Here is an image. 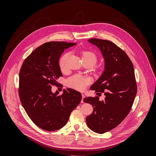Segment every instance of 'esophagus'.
<instances>
[{
	"mask_svg": "<svg viewBox=\"0 0 156 156\" xmlns=\"http://www.w3.org/2000/svg\"><path fill=\"white\" fill-rule=\"evenodd\" d=\"M84 98H85V95L84 94H82L81 103H83V99Z\"/></svg>",
	"mask_w": 156,
	"mask_h": 156,
	"instance_id": "34e87169",
	"label": "esophagus"
}]
</instances>
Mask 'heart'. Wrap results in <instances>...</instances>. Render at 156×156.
Returning a JSON list of instances; mask_svg holds the SVG:
<instances>
[{
  "instance_id": "1",
  "label": "heart",
  "mask_w": 156,
  "mask_h": 156,
  "mask_svg": "<svg viewBox=\"0 0 156 156\" xmlns=\"http://www.w3.org/2000/svg\"><path fill=\"white\" fill-rule=\"evenodd\" d=\"M69 53L67 52L64 54L59 59V67L61 69H64L66 68V62ZM82 59L83 61L90 62L94 65L97 62V56L92 51H83L81 52ZM90 82V79L81 75H75L71 76L67 80V84L69 87L75 89L82 90L86 88V87Z\"/></svg>"
}]
</instances>
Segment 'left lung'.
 I'll use <instances>...</instances> for the list:
<instances>
[{
	"instance_id": "left-lung-1",
	"label": "left lung",
	"mask_w": 156,
	"mask_h": 156,
	"mask_svg": "<svg viewBox=\"0 0 156 156\" xmlns=\"http://www.w3.org/2000/svg\"><path fill=\"white\" fill-rule=\"evenodd\" d=\"M88 41L97 46L104 59V71L90 87L104 93L105 99L87 97L83 102L90 104L93 112L87 117L89 129L103 134L118 126L129 114L137 94L133 66L126 52L111 41L91 38Z\"/></svg>"
}]
</instances>
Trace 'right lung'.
Wrapping results in <instances>:
<instances>
[{
    "label": "right lung",
    "instance_id": "1",
    "mask_svg": "<svg viewBox=\"0 0 156 156\" xmlns=\"http://www.w3.org/2000/svg\"><path fill=\"white\" fill-rule=\"evenodd\" d=\"M76 43L52 41L34 50L24 60L19 73V97L31 120L47 131L61 129L67 124L70 114L81 101V93L74 89H64L61 95L51 85L62 76L60 57Z\"/></svg>",
    "mask_w": 156,
    "mask_h": 156
}]
</instances>
